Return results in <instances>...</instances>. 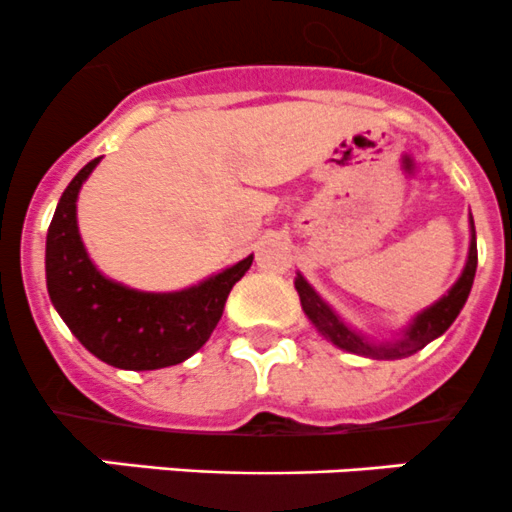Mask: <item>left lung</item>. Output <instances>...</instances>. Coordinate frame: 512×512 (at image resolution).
Instances as JSON below:
<instances>
[{
	"mask_svg": "<svg viewBox=\"0 0 512 512\" xmlns=\"http://www.w3.org/2000/svg\"><path fill=\"white\" fill-rule=\"evenodd\" d=\"M475 268H478V244H475V226L470 219V249H468V261H465L463 273H460L458 281L450 286V291L443 298L428 306L426 311L418 313L411 323H408L406 331L401 333V338L396 341H368L361 333H356L353 328H348L346 323L338 318V313L313 291L311 283L298 273L296 276V291L301 298L303 313L308 316V321L333 343V346L343 348V351L358 353V356L376 358V361H396V358L413 356L416 351L426 348L433 338L443 336L450 328V323L458 318V313L463 311L465 301H468V293L473 288Z\"/></svg>",
	"mask_w": 512,
	"mask_h": 512,
	"instance_id": "obj_1",
	"label": "left lung"
}]
</instances>
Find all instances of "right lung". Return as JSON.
I'll return each instance as SVG.
<instances>
[{
	"label": "right lung",
	"mask_w": 512,
	"mask_h": 512,
	"mask_svg": "<svg viewBox=\"0 0 512 512\" xmlns=\"http://www.w3.org/2000/svg\"><path fill=\"white\" fill-rule=\"evenodd\" d=\"M94 159L64 189L47 231V291L79 343L124 371H156L194 356L214 333L226 298L254 256L216 276L171 293H149L106 278L91 263L77 226L79 189Z\"/></svg>",
	"instance_id": "right-lung-1"
}]
</instances>
